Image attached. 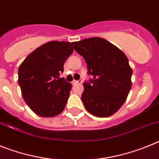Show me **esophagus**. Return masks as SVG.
<instances>
[{"label":"esophagus","instance_id":"1","mask_svg":"<svg viewBox=\"0 0 159 159\" xmlns=\"http://www.w3.org/2000/svg\"><path fill=\"white\" fill-rule=\"evenodd\" d=\"M82 84V80H73L72 84L73 85H76V84Z\"/></svg>","mask_w":159,"mask_h":159}]
</instances>
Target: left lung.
I'll use <instances>...</instances> for the list:
<instances>
[{
  "label": "left lung",
  "mask_w": 159,
  "mask_h": 159,
  "mask_svg": "<svg viewBox=\"0 0 159 159\" xmlns=\"http://www.w3.org/2000/svg\"><path fill=\"white\" fill-rule=\"evenodd\" d=\"M82 56L92 79L84 83L81 95L89 113L108 117L123 106L131 88L132 69L126 55L116 46L100 37L72 42Z\"/></svg>",
  "instance_id": "left-lung-1"
}]
</instances>
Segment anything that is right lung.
<instances>
[{
	"mask_svg": "<svg viewBox=\"0 0 159 159\" xmlns=\"http://www.w3.org/2000/svg\"><path fill=\"white\" fill-rule=\"evenodd\" d=\"M70 42L50 41L31 52L18 69V84L24 100L41 117L63 111L71 84L60 78L65 60L73 52Z\"/></svg>",
	"mask_w": 159,
	"mask_h": 159,
	"instance_id": "1",
	"label": "right lung"
}]
</instances>
